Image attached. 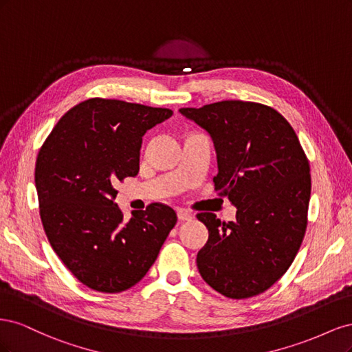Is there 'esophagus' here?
Instances as JSON below:
<instances>
[{
	"instance_id": "1",
	"label": "esophagus",
	"mask_w": 352,
	"mask_h": 352,
	"mask_svg": "<svg viewBox=\"0 0 352 352\" xmlns=\"http://www.w3.org/2000/svg\"><path fill=\"white\" fill-rule=\"evenodd\" d=\"M177 219H179L180 221H186V220L192 219V214H190V212H189L188 210L180 208V210H177Z\"/></svg>"
}]
</instances>
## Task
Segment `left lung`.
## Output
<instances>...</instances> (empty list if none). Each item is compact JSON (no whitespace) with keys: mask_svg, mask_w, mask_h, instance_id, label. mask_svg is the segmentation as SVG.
I'll list each match as a JSON object with an SVG mask.
<instances>
[{"mask_svg":"<svg viewBox=\"0 0 352 352\" xmlns=\"http://www.w3.org/2000/svg\"><path fill=\"white\" fill-rule=\"evenodd\" d=\"M214 142L220 197L236 207V220L212 212L197 217L208 229L198 251L199 274L232 300L267 291L289 269L307 229L310 163L285 117L269 105L220 101L180 109Z\"/></svg>","mask_w":352,"mask_h":352,"instance_id":"obj_1","label":"left lung"}]
</instances>
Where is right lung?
I'll list each match as a JSON object with an SVG mask.
<instances>
[{
    "mask_svg": "<svg viewBox=\"0 0 352 352\" xmlns=\"http://www.w3.org/2000/svg\"><path fill=\"white\" fill-rule=\"evenodd\" d=\"M172 114L91 98L61 117L38 153L42 226L58 258L94 291L117 294L136 285L176 225L175 210L162 202L129 220L114 202L117 182L140 172L142 136Z\"/></svg>",
    "mask_w": 352,
    "mask_h": 352,
    "instance_id": "obj_1",
    "label": "right lung"
}]
</instances>
